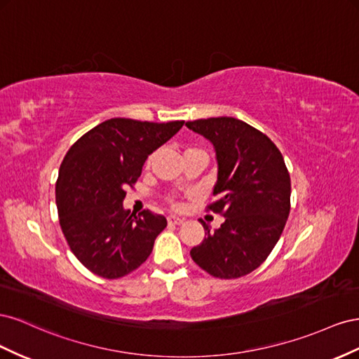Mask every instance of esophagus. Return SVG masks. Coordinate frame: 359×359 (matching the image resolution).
I'll use <instances>...</instances> for the list:
<instances>
[{"label": "esophagus", "mask_w": 359, "mask_h": 359, "mask_svg": "<svg viewBox=\"0 0 359 359\" xmlns=\"http://www.w3.org/2000/svg\"><path fill=\"white\" fill-rule=\"evenodd\" d=\"M167 219H168V222H170V224H176V225H180V224L185 222V219H183V218H179V217H174V215H170V217H168Z\"/></svg>", "instance_id": "1"}]
</instances>
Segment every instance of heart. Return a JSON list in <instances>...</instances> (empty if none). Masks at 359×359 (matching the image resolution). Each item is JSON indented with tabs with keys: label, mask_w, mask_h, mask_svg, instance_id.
Here are the masks:
<instances>
[{
	"label": "heart",
	"mask_w": 359,
	"mask_h": 359,
	"mask_svg": "<svg viewBox=\"0 0 359 359\" xmlns=\"http://www.w3.org/2000/svg\"><path fill=\"white\" fill-rule=\"evenodd\" d=\"M187 151H201V150H198V149H196V147H188V149L185 150V153H187ZM168 203L171 204L172 208H179V206H180V204H179L177 201H174L172 198H168Z\"/></svg>",
	"instance_id": "heart-1"
}]
</instances>
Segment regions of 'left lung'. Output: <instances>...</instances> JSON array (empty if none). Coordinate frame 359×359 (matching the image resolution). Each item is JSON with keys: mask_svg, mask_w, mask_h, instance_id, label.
Here are the masks:
<instances>
[{"mask_svg": "<svg viewBox=\"0 0 359 359\" xmlns=\"http://www.w3.org/2000/svg\"><path fill=\"white\" fill-rule=\"evenodd\" d=\"M217 151V200L208 210L225 218L218 230L203 222L206 238L191 250L203 271L221 280L257 269L278 242L290 212V174L263 132L233 117L187 121Z\"/></svg>", "mask_w": 359, "mask_h": 359, "instance_id": "8db88e82", "label": "left lung"}]
</instances>
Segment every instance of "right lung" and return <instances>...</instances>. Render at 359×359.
I'll list each match as a JSON object with an SVG mask.
<instances>
[{"mask_svg": "<svg viewBox=\"0 0 359 359\" xmlns=\"http://www.w3.org/2000/svg\"><path fill=\"white\" fill-rule=\"evenodd\" d=\"M183 123L109 118L66 153L55 185L58 219L70 251L88 271L116 280L147 260L167 219L150 210L130 215L123 200L150 153Z\"/></svg>", "mask_w": 359, "mask_h": 359, "instance_id": "1", "label": "right lung"}]
</instances>
